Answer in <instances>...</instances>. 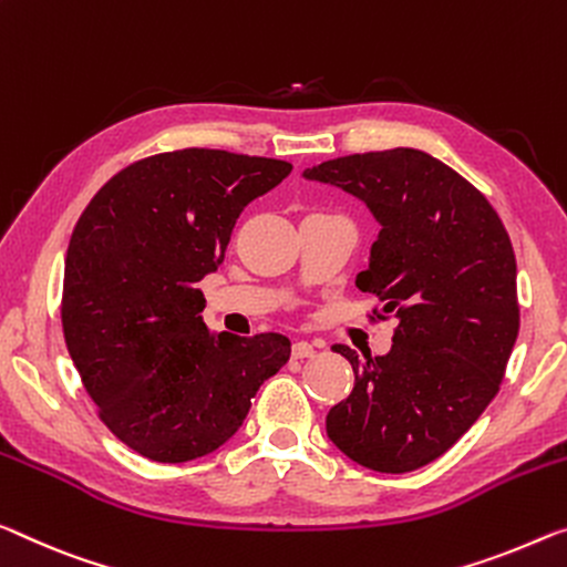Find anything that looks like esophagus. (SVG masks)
I'll use <instances>...</instances> for the list:
<instances>
[{"label":"esophagus","instance_id":"esophagus-1","mask_svg":"<svg viewBox=\"0 0 567 567\" xmlns=\"http://www.w3.org/2000/svg\"><path fill=\"white\" fill-rule=\"evenodd\" d=\"M313 344H309V342H296L293 344V350H291V354L296 357V360H307V357H313Z\"/></svg>","mask_w":567,"mask_h":567}]
</instances>
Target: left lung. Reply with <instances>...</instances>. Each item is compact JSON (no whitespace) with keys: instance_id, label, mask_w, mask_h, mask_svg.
<instances>
[{"instance_id":"obj_1","label":"left lung","mask_w":567,"mask_h":567,"mask_svg":"<svg viewBox=\"0 0 567 567\" xmlns=\"http://www.w3.org/2000/svg\"><path fill=\"white\" fill-rule=\"evenodd\" d=\"M368 205L380 225L357 289L398 327L388 354L334 344L354 370L327 435L357 464L415 472L454 446L499 390L517 342V264L474 185L417 150L350 154L303 169Z\"/></svg>"}]
</instances>
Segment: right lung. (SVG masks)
I'll return each instance as SVG.
<instances>
[{"instance_id": "add662e5", "label": "right lung", "mask_w": 567, "mask_h": 567, "mask_svg": "<svg viewBox=\"0 0 567 567\" xmlns=\"http://www.w3.org/2000/svg\"><path fill=\"white\" fill-rule=\"evenodd\" d=\"M291 164L179 150L128 164L85 207L63 276V334L101 421L159 464L213 454L289 362L284 334H215L197 289L240 213Z\"/></svg>"}]
</instances>
